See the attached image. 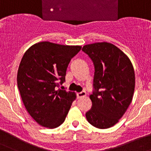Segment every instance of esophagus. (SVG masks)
<instances>
[{
  "label": "esophagus",
  "instance_id": "34e87169",
  "mask_svg": "<svg viewBox=\"0 0 151 151\" xmlns=\"http://www.w3.org/2000/svg\"><path fill=\"white\" fill-rule=\"evenodd\" d=\"M86 95V92L85 91H80V92L77 93V98H83V97H85Z\"/></svg>",
  "mask_w": 151,
  "mask_h": 151
}]
</instances>
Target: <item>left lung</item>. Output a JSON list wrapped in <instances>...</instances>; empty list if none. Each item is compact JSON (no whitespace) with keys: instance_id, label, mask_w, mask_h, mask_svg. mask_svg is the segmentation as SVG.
Wrapping results in <instances>:
<instances>
[{"instance_id":"left-lung-1","label":"left lung","mask_w":151,"mask_h":151,"mask_svg":"<svg viewBox=\"0 0 151 151\" xmlns=\"http://www.w3.org/2000/svg\"><path fill=\"white\" fill-rule=\"evenodd\" d=\"M95 67L91 109L87 121L99 129H107L118 123L133 99L135 73L133 65L119 48L108 42L83 46Z\"/></svg>"}]
</instances>
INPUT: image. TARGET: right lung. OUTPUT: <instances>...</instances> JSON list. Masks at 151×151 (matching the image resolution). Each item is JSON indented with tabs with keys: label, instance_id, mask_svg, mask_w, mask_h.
Listing matches in <instances>:
<instances>
[{
	"label": "right lung",
	"instance_id": "1",
	"mask_svg": "<svg viewBox=\"0 0 151 151\" xmlns=\"http://www.w3.org/2000/svg\"><path fill=\"white\" fill-rule=\"evenodd\" d=\"M81 47L42 42L24 54L18 88L28 113L41 126L52 129L64 122L76 95L57 87L65 81L68 65Z\"/></svg>",
	"mask_w": 151,
	"mask_h": 151
}]
</instances>
